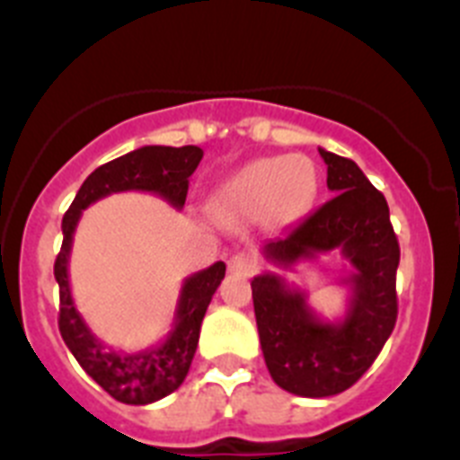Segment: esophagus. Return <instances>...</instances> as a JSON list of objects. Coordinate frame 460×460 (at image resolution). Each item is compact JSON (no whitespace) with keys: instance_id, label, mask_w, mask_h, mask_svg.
Wrapping results in <instances>:
<instances>
[{"instance_id":"34e87169","label":"esophagus","mask_w":460,"mask_h":460,"mask_svg":"<svg viewBox=\"0 0 460 460\" xmlns=\"http://www.w3.org/2000/svg\"><path fill=\"white\" fill-rule=\"evenodd\" d=\"M258 270V258L251 253H234L227 260V271L237 276H251Z\"/></svg>"}]
</instances>
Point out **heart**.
Returning a JSON list of instances; mask_svg holds the SVG:
<instances>
[{"label": "heart", "mask_w": 460, "mask_h": 460, "mask_svg": "<svg viewBox=\"0 0 460 460\" xmlns=\"http://www.w3.org/2000/svg\"><path fill=\"white\" fill-rule=\"evenodd\" d=\"M315 195V170L306 158L270 156L251 161L230 174L211 195L214 211H237L243 217L270 214L288 221L308 207Z\"/></svg>", "instance_id": "1"}]
</instances>
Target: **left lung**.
<instances>
[{"label": "left lung", "mask_w": 460, "mask_h": 460, "mask_svg": "<svg viewBox=\"0 0 460 460\" xmlns=\"http://www.w3.org/2000/svg\"><path fill=\"white\" fill-rule=\"evenodd\" d=\"M327 164L334 198L283 237L267 242L262 255L280 267L318 253L341 251L352 265L348 313L327 323L306 302V292L279 274L255 276V323L271 380L286 392L324 398L352 387L371 368L396 324V270L401 249L385 195L350 158L318 149Z\"/></svg>", "instance_id": "obj_1"}]
</instances>
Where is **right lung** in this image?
I'll use <instances>...</instances> for the list:
<instances>
[{
  "label": "right lung",
  "instance_id": "1",
  "mask_svg": "<svg viewBox=\"0 0 460 460\" xmlns=\"http://www.w3.org/2000/svg\"><path fill=\"white\" fill-rule=\"evenodd\" d=\"M202 161V149L147 145L93 170L83 181L75 200L62 221V251L55 260V279L59 283V332L73 357L93 382L110 396L128 405H147L168 396L184 382L193 361L200 324L211 296L221 286L226 265L214 262L207 270L189 276L180 292L172 329L158 345L140 352H117L101 343L73 304L68 286V258L73 233L80 214L96 200L121 190H147L164 198L174 209H181L189 193V177Z\"/></svg>",
  "mask_w": 460,
  "mask_h": 460
}]
</instances>
